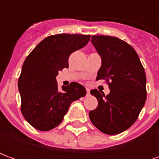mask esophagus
<instances>
[{
	"label": "esophagus",
	"mask_w": 159,
	"mask_h": 159,
	"mask_svg": "<svg viewBox=\"0 0 159 159\" xmlns=\"http://www.w3.org/2000/svg\"><path fill=\"white\" fill-rule=\"evenodd\" d=\"M86 91H87V95H89L90 94V88H89V87H87V88H86Z\"/></svg>",
	"instance_id": "34e87169"
}]
</instances>
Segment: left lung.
Masks as SVG:
<instances>
[{"mask_svg":"<svg viewBox=\"0 0 159 159\" xmlns=\"http://www.w3.org/2000/svg\"><path fill=\"white\" fill-rule=\"evenodd\" d=\"M91 41L102 57L97 80H106L111 92L106 96L97 89L91 91L98 106L89 112L90 120L104 134H118L135 122L145 104L144 68L133 47L124 40L94 35Z\"/></svg>","mask_w":159,"mask_h":159,"instance_id":"1","label":"left lung"}]
</instances>
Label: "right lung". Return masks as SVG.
Wrapping results in <instances>:
<instances>
[{"label": "right lung", "instance_id": "obj_1", "mask_svg": "<svg viewBox=\"0 0 159 159\" xmlns=\"http://www.w3.org/2000/svg\"><path fill=\"white\" fill-rule=\"evenodd\" d=\"M91 35L59 34L42 40L23 63L18 81L20 110L34 128L48 131L63 120L72 102L86 96L77 82L57 88L58 71L68 67V57L89 42Z\"/></svg>", "mask_w": 159, "mask_h": 159}]
</instances>
